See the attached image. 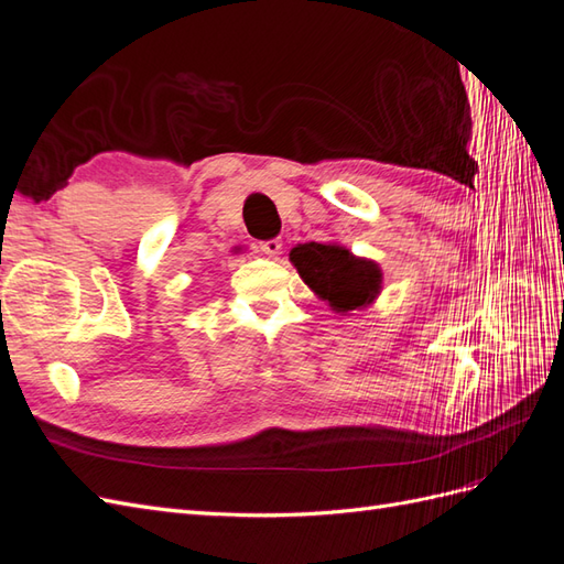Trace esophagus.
<instances>
[{
	"instance_id": "34e87169",
	"label": "esophagus",
	"mask_w": 564,
	"mask_h": 564,
	"mask_svg": "<svg viewBox=\"0 0 564 564\" xmlns=\"http://www.w3.org/2000/svg\"><path fill=\"white\" fill-rule=\"evenodd\" d=\"M263 253H268V256H278L280 251H282V242L280 240H268V242H261V247H259Z\"/></svg>"
}]
</instances>
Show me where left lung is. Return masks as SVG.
Wrapping results in <instances>:
<instances>
[{
	"label": "left lung",
	"mask_w": 564,
	"mask_h": 564,
	"mask_svg": "<svg viewBox=\"0 0 564 564\" xmlns=\"http://www.w3.org/2000/svg\"><path fill=\"white\" fill-rule=\"evenodd\" d=\"M289 261L311 292L340 315L369 308L383 289L379 263L355 256L338 242L296 245L289 251Z\"/></svg>",
	"instance_id": "8db88e82"
}]
</instances>
